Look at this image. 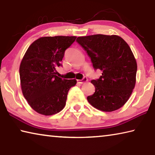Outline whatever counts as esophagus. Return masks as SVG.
Instances as JSON below:
<instances>
[{"mask_svg":"<svg viewBox=\"0 0 155 155\" xmlns=\"http://www.w3.org/2000/svg\"><path fill=\"white\" fill-rule=\"evenodd\" d=\"M87 81V77H84L83 79L81 80H77V82L79 84H83L84 83H86Z\"/></svg>","mask_w":155,"mask_h":155,"instance_id":"esophagus-1","label":"esophagus"}]
</instances>
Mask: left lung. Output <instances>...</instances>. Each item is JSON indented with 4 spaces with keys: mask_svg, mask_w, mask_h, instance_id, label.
Here are the masks:
<instances>
[{
    "mask_svg": "<svg viewBox=\"0 0 155 155\" xmlns=\"http://www.w3.org/2000/svg\"><path fill=\"white\" fill-rule=\"evenodd\" d=\"M77 41L87 52L94 69L102 71L98 79L91 81L95 92L87 96L89 103L105 112L121 108L136 83L137 61L129 46L115 35L78 37Z\"/></svg>",
    "mask_w": 155,
    "mask_h": 155,
    "instance_id": "1",
    "label": "left lung"
}]
</instances>
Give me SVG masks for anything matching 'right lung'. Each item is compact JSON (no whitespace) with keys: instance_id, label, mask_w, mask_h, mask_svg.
I'll return each instance as SVG.
<instances>
[{"instance_id":"right-lung-1","label":"right lung","mask_w":155,"mask_h":155,"mask_svg":"<svg viewBox=\"0 0 155 155\" xmlns=\"http://www.w3.org/2000/svg\"><path fill=\"white\" fill-rule=\"evenodd\" d=\"M76 36L41 37L31 44L20 65L23 96L34 111L44 115L56 114L65 106L68 91L76 79L58 77L64 52Z\"/></svg>"}]
</instances>
